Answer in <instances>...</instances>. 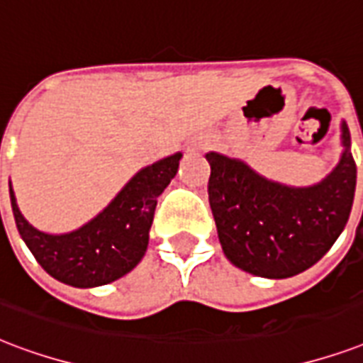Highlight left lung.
Wrapping results in <instances>:
<instances>
[{
	"label": "left lung",
	"instance_id": "1",
	"mask_svg": "<svg viewBox=\"0 0 363 363\" xmlns=\"http://www.w3.org/2000/svg\"><path fill=\"white\" fill-rule=\"evenodd\" d=\"M341 160L322 182L287 186L217 152L207 184L218 242L234 267L261 278H291L316 264L347 226L356 190L350 133L341 123Z\"/></svg>",
	"mask_w": 363,
	"mask_h": 363
}]
</instances>
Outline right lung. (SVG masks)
I'll return each mask as SVG.
<instances>
[{
  "mask_svg": "<svg viewBox=\"0 0 363 363\" xmlns=\"http://www.w3.org/2000/svg\"><path fill=\"white\" fill-rule=\"evenodd\" d=\"M177 152L140 169L95 218L66 234H47L28 223L9 182L16 228L35 261L55 280L74 287L106 286L131 272L148 247L157 196L177 175Z\"/></svg>",
  "mask_w": 363,
  "mask_h": 363,
  "instance_id": "1",
  "label": "right lung"
}]
</instances>
